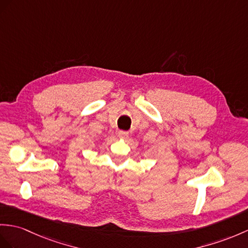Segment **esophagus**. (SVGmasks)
Wrapping results in <instances>:
<instances>
[{
    "label": "esophagus",
    "mask_w": 248,
    "mask_h": 248,
    "mask_svg": "<svg viewBox=\"0 0 248 248\" xmlns=\"http://www.w3.org/2000/svg\"><path fill=\"white\" fill-rule=\"evenodd\" d=\"M120 139H123V140H126V139L128 138V132L127 131H123V130H120L119 134H118Z\"/></svg>",
    "instance_id": "esophagus-1"
}]
</instances>
